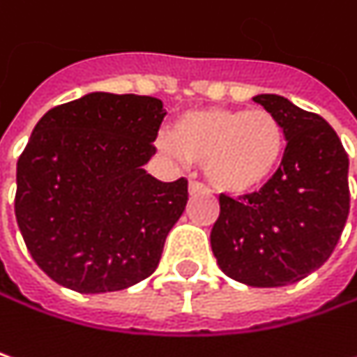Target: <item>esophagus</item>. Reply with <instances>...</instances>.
Instances as JSON below:
<instances>
[{
  "label": "esophagus",
  "mask_w": 357,
  "mask_h": 357,
  "mask_svg": "<svg viewBox=\"0 0 357 357\" xmlns=\"http://www.w3.org/2000/svg\"><path fill=\"white\" fill-rule=\"evenodd\" d=\"M207 189H205V185L203 183H199V181H191L189 183V192L191 195H197V192H205Z\"/></svg>",
  "instance_id": "34e87169"
}]
</instances>
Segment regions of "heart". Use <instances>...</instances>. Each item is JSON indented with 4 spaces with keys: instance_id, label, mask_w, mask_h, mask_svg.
<instances>
[{
    "instance_id": "heart-1",
    "label": "heart",
    "mask_w": 357,
    "mask_h": 357,
    "mask_svg": "<svg viewBox=\"0 0 357 357\" xmlns=\"http://www.w3.org/2000/svg\"><path fill=\"white\" fill-rule=\"evenodd\" d=\"M168 152L205 165L217 191L248 195L270 181L284 152V130L266 109L205 107L178 115Z\"/></svg>"
}]
</instances>
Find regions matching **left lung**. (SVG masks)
<instances>
[{
	"mask_svg": "<svg viewBox=\"0 0 357 357\" xmlns=\"http://www.w3.org/2000/svg\"><path fill=\"white\" fill-rule=\"evenodd\" d=\"M254 101L280 121L284 156L260 191L240 199L221 192L211 250L229 278L250 287H284L317 270L340 242L349 213V160L321 115L280 95Z\"/></svg>",
	"mask_w": 357,
	"mask_h": 357,
	"instance_id": "obj_1",
	"label": "left lung"
}]
</instances>
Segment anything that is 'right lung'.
Instances as JSON below:
<instances>
[{
    "mask_svg": "<svg viewBox=\"0 0 357 357\" xmlns=\"http://www.w3.org/2000/svg\"><path fill=\"white\" fill-rule=\"evenodd\" d=\"M166 112L144 95L91 93L42 115L17 160L15 219L54 282L109 293L148 278L183 215L187 178L146 165Z\"/></svg>",
    "mask_w": 357,
    "mask_h": 357,
    "instance_id": "obj_1",
    "label": "right lung"
}]
</instances>
